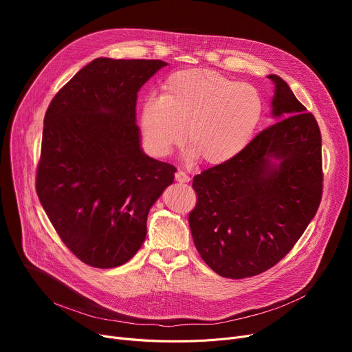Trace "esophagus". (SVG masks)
<instances>
[{"instance_id": "1", "label": "esophagus", "mask_w": 352, "mask_h": 352, "mask_svg": "<svg viewBox=\"0 0 352 352\" xmlns=\"http://www.w3.org/2000/svg\"><path fill=\"white\" fill-rule=\"evenodd\" d=\"M175 181L177 182H190V177H188V174L187 173H184V171H181V170H178L177 173H175Z\"/></svg>"}]
</instances>
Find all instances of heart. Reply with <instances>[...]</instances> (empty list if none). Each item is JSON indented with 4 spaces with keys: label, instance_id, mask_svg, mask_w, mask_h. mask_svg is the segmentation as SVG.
Wrapping results in <instances>:
<instances>
[{
    "label": "heart",
    "instance_id": "b5f03b06",
    "mask_svg": "<svg viewBox=\"0 0 352 352\" xmlns=\"http://www.w3.org/2000/svg\"><path fill=\"white\" fill-rule=\"evenodd\" d=\"M263 118L258 91L212 69L177 71L164 81L158 98L140 109V129L146 151L168 155L184 141L192 157L221 165L241 154Z\"/></svg>",
    "mask_w": 352,
    "mask_h": 352
}]
</instances>
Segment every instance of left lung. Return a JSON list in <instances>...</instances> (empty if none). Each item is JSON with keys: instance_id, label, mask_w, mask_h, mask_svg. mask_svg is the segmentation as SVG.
I'll use <instances>...</instances> for the list:
<instances>
[{"instance_id": "1", "label": "left lung", "mask_w": 352, "mask_h": 352, "mask_svg": "<svg viewBox=\"0 0 352 352\" xmlns=\"http://www.w3.org/2000/svg\"><path fill=\"white\" fill-rule=\"evenodd\" d=\"M271 116L231 161L194 177L198 201L190 212L194 244L218 275L261 274L291 251L316 215L322 195L317 120L275 74Z\"/></svg>"}]
</instances>
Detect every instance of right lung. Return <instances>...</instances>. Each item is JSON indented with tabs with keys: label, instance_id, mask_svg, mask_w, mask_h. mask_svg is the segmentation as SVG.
Masks as SVG:
<instances>
[{
	"label": "right lung",
	"instance_id": "add662e5",
	"mask_svg": "<svg viewBox=\"0 0 352 352\" xmlns=\"http://www.w3.org/2000/svg\"><path fill=\"white\" fill-rule=\"evenodd\" d=\"M165 65L96 58L45 113L36 194L63 243L91 267L131 260L150 208L174 182L175 166L142 151L135 117L137 92Z\"/></svg>",
	"mask_w": 352,
	"mask_h": 352
}]
</instances>
